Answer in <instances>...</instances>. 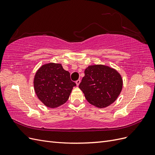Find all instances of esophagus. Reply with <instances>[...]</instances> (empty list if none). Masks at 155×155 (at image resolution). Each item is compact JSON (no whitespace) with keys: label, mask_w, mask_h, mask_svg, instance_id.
Returning a JSON list of instances; mask_svg holds the SVG:
<instances>
[{"label":"esophagus","mask_w":155,"mask_h":155,"mask_svg":"<svg viewBox=\"0 0 155 155\" xmlns=\"http://www.w3.org/2000/svg\"><path fill=\"white\" fill-rule=\"evenodd\" d=\"M80 82H81L80 79H78V80H77V81H76V83L77 86H79V83H80Z\"/></svg>","instance_id":"1"}]
</instances>
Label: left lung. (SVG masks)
<instances>
[{
	"instance_id": "1",
	"label": "left lung",
	"mask_w": 155,
	"mask_h": 155,
	"mask_svg": "<svg viewBox=\"0 0 155 155\" xmlns=\"http://www.w3.org/2000/svg\"><path fill=\"white\" fill-rule=\"evenodd\" d=\"M89 104L97 108L109 106L122 90L123 79L114 68L104 64L90 65L79 85Z\"/></svg>"
}]
</instances>
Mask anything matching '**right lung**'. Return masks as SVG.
<instances>
[{"instance_id":"add662e5","label":"right lung","mask_w":155,"mask_h":155,"mask_svg":"<svg viewBox=\"0 0 155 155\" xmlns=\"http://www.w3.org/2000/svg\"><path fill=\"white\" fill-rule=\"evenodd\" d=\"M76 84L72 81L70 73L62 64L49 63L37 70L34 79V91L39 100L49 108H57L68 100Z\"/></svg>"}]
</instances>
